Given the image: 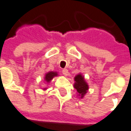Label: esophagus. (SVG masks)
<instances>
[{
	"label": "esophagus",
	"instance_id": "34e87169",
	"mask_svg": "<svg viewBox=\"0 0 131 131\" xmlns=\"http://www.w3.org/2000/svg\"><path fill=\"white\" fill-rule=\"evenodd\" d=\"M62 72L63 75H64L65 77H67L69 74V71L67 69H62Z\"/></svg>",
	"mask_w": 131,
	"mask_h": 131
}]
</instances>
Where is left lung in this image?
<instances>
[{
  "mask_svg": "<svg viewBox=\"0 0 131 131\" xmlns=\"http://www.w3.org/2000/svg\"><path fill=\"white\" fill-rule=\"evenodd\" d=\"M74 80L76 81V83H74V88L77 89L79 95H81V97H83L88 90V84L85 83L84 78L81 74L77 75L74 78Z\"/></svg>",
  "mask_w": 131,
  "mask_h": 131,
  "instance_id": "left-lung-1",
  "label": "left lung"
}]
</instances>
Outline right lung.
Wrapping results in <instances>:
<instances>
[{
	"label": "right lung",
	"instance_id": "1",
	"mask_svg": "<svg viewBox=\"0 0 131 131\" xmlns=\"http://www.w3.org/2000/svg\"><path fill=\"white\" fill-rule=\"evenodd\" d=\"M57 76V72H53V71H50V72H48L47 73L46 75V77H45V80H46L47 82H50L52 79L53 77Z\"/></svg>",
	"mask_w": 131,
	"mask_h": 131
}]
</instances>
